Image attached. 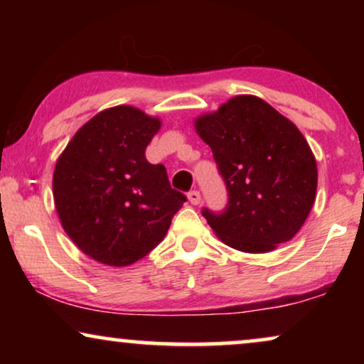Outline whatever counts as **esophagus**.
I'll return each instance as SVG.
<instances>
[{
	"instance_id": "esophagus-1",
	"label": "esophagus",
	"mask_w": 364,
	"mask_h": 364,
	"mask_svg": "<svg viewBox=\"0 0 364 364\" xmlns=\"http://www.w3.org/2000/svg\"><path fill=\"white\" fill-rule=\"evenodd\" d=\"M188 197V202L192 203V205H197V203H200V192L198 191H191L187 193Z\"/></svg>"
}]
</instances>
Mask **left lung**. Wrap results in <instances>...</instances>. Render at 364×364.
I'll list each match as a JSON object with an SVG mask.
<instances>
[{"label":"left lung","mask_w":364,"mask_h":364,"mask_svg":"<svg viewBox=\"0 0 364 364\" xmlns=\"http://www.w3.org/2000/svg\"><path fill=\"white\" fill-rule=\"evenodd\" d=\"M212 149L228 200L202 208L223 243L247 253L270 252L295 237L315 202L316 161L295 124L255 96H237L197 119Z\"/></svg>","instance_id":"obj_1"}]
</instances>
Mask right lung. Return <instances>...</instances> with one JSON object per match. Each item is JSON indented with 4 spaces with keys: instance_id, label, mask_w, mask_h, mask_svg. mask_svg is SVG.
<instances>
[{
    "instance_id": "obj_1",
    "label": "right lung",
    "mask_w": 364,
    "mask_h": 364,
    "mask_svg": "<svg viewBox=\"0 0 364 364\" xmlns=\"http://www.w3.org/2000/svg\"><path fill=\"white\" fill-rule=\"evenodd\" d=\"M159 119L131 106L99 112L58 159L54 203L63 228L94 260L126 267L156 248L187 197L146 159Z\"/></svg>"
}]
</instances>
